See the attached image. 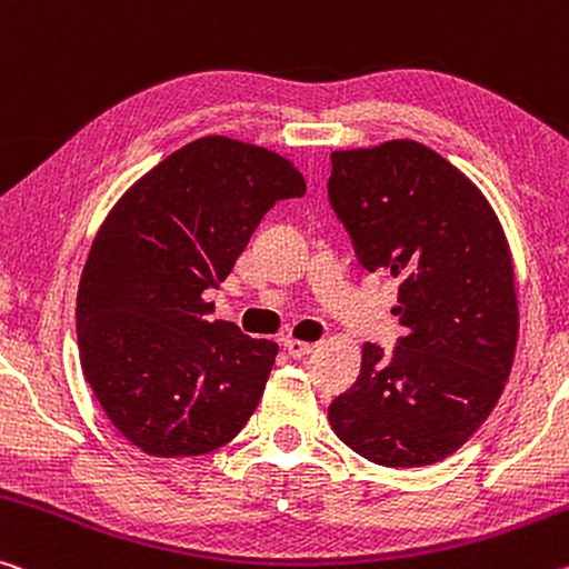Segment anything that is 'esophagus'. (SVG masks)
I'll return each mask as SVG.
<instances>
[{
	"mask_svg": "<svg viewBox=\"0 0 569 569\" xmlns=\"http://www.w3.org/2000/svg\"><path fill=\"white\" fill-rule=\"evenodd\" d=\"M283 347L288 349V355H291L293 359H301V357H309L313 351V345L311 341H301V339H286Z\"/></svg>",
	"mask_w": 569,
	"mask_h": 569,
	"instance_id": "esophagus-1",
	"label": "esophagus"
}]
</instances>
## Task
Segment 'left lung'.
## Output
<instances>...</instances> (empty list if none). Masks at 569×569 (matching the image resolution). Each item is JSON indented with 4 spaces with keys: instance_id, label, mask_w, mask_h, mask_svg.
Listing matches in <instances>:
<instances>
[{
    "instance_id": "8db88e82",
    "label": "left lung",
    "mask_w": 569,
    "mask_h": 569,
    "mask_svg": "<svg viewBox=\"0 0 569 569\" xmlns=\"http://www.w3.org/2000/svg\"><path fill=\"white\" fill-rule=\"evenodd\" d=\"M329 202L367 270L400 281L392 355L365 345L362 372L329 408L341 443L377 466H430L489 418L519 337L511 250L481 189L410 139L331 154Z\"/></svg>"
}]
</instances>
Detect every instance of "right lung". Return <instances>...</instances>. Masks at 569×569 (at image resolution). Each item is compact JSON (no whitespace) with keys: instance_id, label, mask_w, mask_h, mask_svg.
I'll return each mask as SVG.
<instances>
[{"instance_id":"1","label":"right lung","mask_w":569,"mask_h":569,"mask_svg":"<svg viewBox=\"0 0 569 569\" xmlns=\"http://www.w3.org/2000/svg\"><path fill=\"white\" fill-rule=\"evenodd\" d=\"M303 192L276 151L202 137L108 212L78 286L80 367L111 426L147 456L210 453L256 412L278 345L207 319L204 291L228 278L270 207Z\"/></svg>"}]
</instances>
